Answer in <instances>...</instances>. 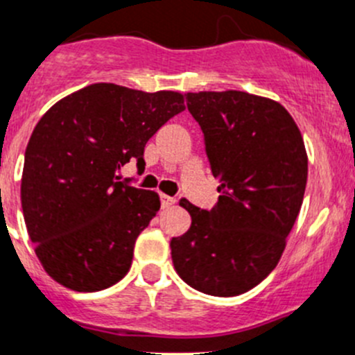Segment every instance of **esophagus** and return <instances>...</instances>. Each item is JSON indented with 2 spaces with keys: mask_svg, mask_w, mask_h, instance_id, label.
I'll return each mask as SVG.
<instances>
[{
  "mask_svg": "<svg viewBox=\"0 0 355 355\" xmlns=\"http://www.w3.org/2000/svg\"><path fill=\"white\" fill-rule=\"evenodd\" d=\"M159 198H161V207L162 208H170L171 205H175V201H177V200H175V198L166 196V194H161V196H159Z\"/></svg>",
  "mask_w": 355,
  "mask_h": 355,
  "instance_id": "1",
  "label": "esophagus"
}]
</instances>
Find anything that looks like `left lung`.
Segmentation results:
<instances>
[{
	"instance_id": "left-lung-1",
	"label": "left lung",
	"mask_w": 355,
	"mask_h": 355,
	"mask_svg": "<svg viewBox=\"0 0 355 355\" xmlns=\"http://www.w3.org/2000/svg\"><path fill=\"white\" fill-rule=\"evenodd\" d=\"M185 101L220 196L211 210L180 201L193 223L171 238V259L193 289L238 296L263 282L286 248L306 187L303 138L289 112L261 96L187 92Z\"/></svg>"
}]
</instances>
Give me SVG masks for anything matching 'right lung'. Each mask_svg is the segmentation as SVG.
Instances as JSON below:
<instances>
[{
	"mask_svg": "<svg viewBox=\"0 0 355 355\" xmlns=\"http://www.w3.org/2000/svg\"><path fill=\"white\" fill-rule=\"evenodd\" d=\"M182 94L92 84L58 101L29 138L21 201L35 252L55 282L78 293L117 284L159 196L121 180L131 159L184 112Z\"/></svg>",
	"mask_w": 355,
	"mask_h": 355,
	"instance_id": "add662e5",
	"label": "right lung"
}]
</instances>
